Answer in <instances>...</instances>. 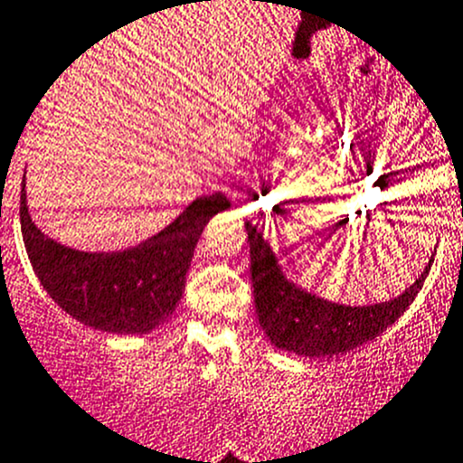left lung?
<instances>
[{
    "mask_svg": "<svg viewBox=\"0 0 463 463\" xmlns=\"http://www.w3.org/2000/svg\"><path fill=\"white\" fill-rule=\"evenodd\" d=\"M250 244V280L260 327L276 348L303 357L344 355L383 335L414 303L434 255L419 280L398 298L375 305H339L300 289L282 273L262 232L246 222Z\"/></svg>",
    "mask_w": 463,
    "mask_h": 463,
    "instance_id": "8db88e82",
    "label": "left lung"
}]
</instances>
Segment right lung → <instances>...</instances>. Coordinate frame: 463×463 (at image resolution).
I'll use <instances>...</instances> for the list:
<instances>
[{
    "label": "right lung",
    "instance_id": "add662e5",
    "mask_svg": "<svg viewBox=\"0 0 463 463\" xmlns=\"http://www.w3.org/2000/svg\"><path fill=\"white\" fill-rule=\"evenodd\" d=\"M228 208L222 192L199 196L165 231L133 249L85 253L58 244L31 222L22 181L20 223L40 285L70 317L112 335H145L176 309L205 223Z\"/></svg>",
    "mask_w": 463,
    "mask_h": 463
}]
</instances>
